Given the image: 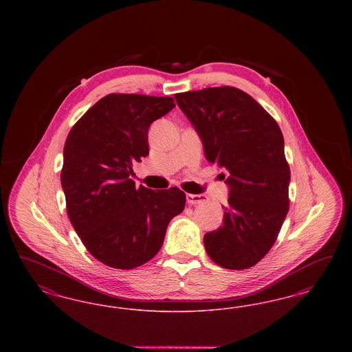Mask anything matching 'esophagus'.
I'll return each instance as SVG.
<instances>
[{"instance_id": "obj_1", "label": "esophagus", "mask_w": 352, "mask_h": 352, "mask_svg": "<svg viewBox=\"0 0 352 352\" xmlns=\"http://www.w3.org/2000/svg\"><path fill=\"white\" fill-rule=\"evenodd\" d=\"M186 201L188 204H201L207 201V197L201 194H186Z\"/></svg>"}]
</instances>
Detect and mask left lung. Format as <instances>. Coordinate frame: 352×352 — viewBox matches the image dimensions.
<instances>
[{"instance_id": "1", "label": "left lung", "mask_w": 352, "mask_h": 352, "mask_svg": "<svg viewBox=\"0 0 352 352\" xmlns=\"http://www.w3.org/2000/svg\"><path fill=\"white\" fill-rule=\"evenodd\" d=\"M174 98L201 137L206 160L228 174L223 226L204 234L206 252L221 268H251L274 244L289 210L283 132L257 101L234 87Z\"/></svg>"}]
</instances>
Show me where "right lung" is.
I'll return each mask as SVG.
<instances>
[{"label": "right lung", "mask_w": 352, "mask_h": 352, "mask_svg": "<svg viewBox=\"0 0 352 352\" xmlns=\"http://www.w3.org/2000/svg\"><path fill=\"white\" fill-rule=\"evenodd\" d=\"M174 107L168 96L111 94L68 133L60 173L68 218L88 252L111 268L148 263L184 211L178 187L154 191L131 179L133 164L149 154L151 122Z\"/></svg>", "instance_id": "right-lung-1"}]
</instances>
